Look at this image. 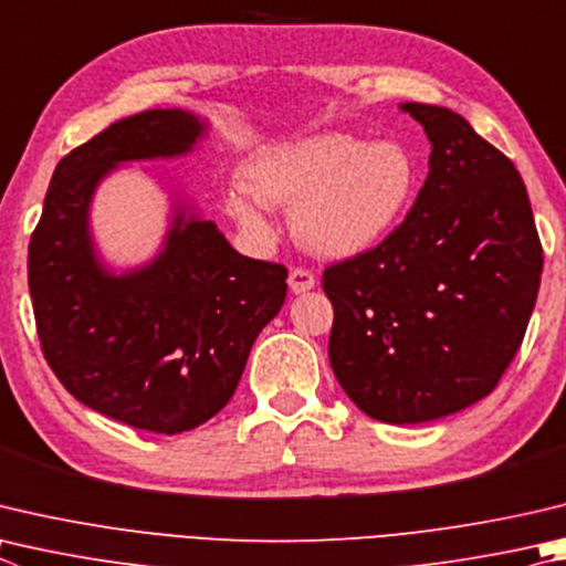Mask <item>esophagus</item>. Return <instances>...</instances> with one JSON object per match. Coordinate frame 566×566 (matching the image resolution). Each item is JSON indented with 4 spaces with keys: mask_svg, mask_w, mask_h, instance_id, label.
<instances>
[{
    "mask_svg": "<svg viewBox=\"0 0 566 566\" xmlns=\"http://www.w3.org/2000/svg\"><path fill=\"white\" fill-rule=\"evenodd\" d=\"M316 286V276L310 270H292L290 272V290L292 294H304Z\"/></svg>",
    "mask_w": 566,
    "mask_h": 566,
    "instance_id": "34e87169",
    "label": "esophagus"
}]
</instances>
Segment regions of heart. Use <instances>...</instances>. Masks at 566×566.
<instances>
[{"instance_id":"heart-1","label":"heart","mask_w":566,"mask_h":566,"mask_svg":"<svg viewBox=\"0 0 566 566\" xmlns=\"http://www.w3.org/2000/svg\"><path fill=\"white\" fill-rule=\"evenodd\" d=\"M240 178L242 185L224 195V212L250 240L270 242V208H292L290 224L302 248L352 260L406 220L420 170L403 143L326 130L260 146L242 163Z\"/></svg>"}]
</instances>
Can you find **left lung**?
I'll return each instance as SVG.
<instances>
[{
    "label": "left lung",
    "mask_w": 566,
    "mask_h": 566,
    "mask_svg": "<svg viewBox=\"0 0 566 566\" xmlns=\"http://www.w3.org/2000/svg\"><path fill=\"white\" fill-rule=\"evenodd\" d=\"M423 126L428 178L400 228L324 272L328 361L381 423L453 416L492 394L537 302L542 244L512 160L443 106L400 104Z\"/></svg>",
    "instance_id": "1"
}]
</instances>
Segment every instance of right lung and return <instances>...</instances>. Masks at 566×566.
I'll return each mask as SVG.
<instances>
[{"instance_id": "obj_1", "label": "right lung", "mask_w": 566, "mask_h": 566, "mask_svg": "<svg viewBox=\"0 0 566 566\" xmlns=\"http://www.w3.org/2000/svg\"><path fill=\"white\" fill-rule=\"evenodd\" d=\"M208 130L182 108L111 123L59 163L29 242L51 371L84 406L150 433L192 430L228 406L286 296L282 264L242 256L178 190L150 260L113 266L98 250L91 208L101 182L128 163L190 156Z\"/></svg>"}]
</instances>
